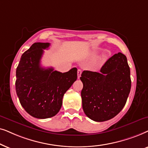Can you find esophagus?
<instances>
[{"mask_svg":"<svg viewBox=\"0 0 148 148\" xmlns=\"http://www.w3.org/2000/svg\"><path fill=\"white\" fill-rule=\"evenodd\" d=\"M81 74H82V70H80V69H78V71H77V74H78V78H80V76H81Z\"/></svg>","mask_w":148,"mask_h":148,"instance_id":"esophagus-1","label":"esophagus"}]
</instances>
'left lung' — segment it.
Returning a JSON list of instances; mask_svg holds the SVG:
<instances>
[{"label":"left lung","instance_id":"8db88e82","mask_svg":"<svg viewBox=\"0 0 148 148\" xmlns=\"http://www.w3.org/2000/svg\"><path fill=\"white\" fill-rule=\"evenodd\" d=\"M80 78L83 83L82 108L90 119L108 121L123 110L131 87L130 68L125 55H114L99 73L84 70Z\"/></svg>","mask_w":148,"mask_h":148}]
</instances>
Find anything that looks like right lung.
Instances as JSON below:
<instances>
[{
    "label": "right lung",
    "instance_id": "add662e5",
    "mask_svg": "<svg viewBox=\"0 0 148 148\" xmlns=\"http://www.w3.org/2000/svg\"><path fill=\"white\" fill-rule=\"evenodd\" d=\"M49 42H35L23 53L16 70L15 90L21 105L32 116L48 119L56 116L67 90L77 79V68L62 73L40 66L43 49Z\"/></svg>",
    "mask_w": 148,
    "mask_h": 148
}]
</instances>
